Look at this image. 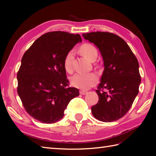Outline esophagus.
Instances as JSON below:
<instances>
[{"label": "esophagus", "mask_w": 156, "mask_h": 156, "mask_svg": "<svg viewBox=\"0 0 156 156\" xmlns=\"http://www.w3.org/2000/svg\"><path fill=\"white\" fill-rule=\"evenodd\" d=\"M80 94H82V95H84V94H87L88 92L86 91V90H80Z\"/></svg>", "instance_id": "1"}]
</instances>
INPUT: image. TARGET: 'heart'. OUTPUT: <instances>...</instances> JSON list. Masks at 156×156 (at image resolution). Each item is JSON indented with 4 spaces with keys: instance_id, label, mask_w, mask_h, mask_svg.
Returning a JSON list of instances; mask_svg holds the SVG:
<instances>
[{
    "instance_id": "b5f03b06",
    "label": "heart",
    "mask_w": 156,
    "mask_h": 156,
    "mask_svg": "<svg viewBox=\"0 0 156 156\" xmlns=\"http://www.w3.org/2000/svg\"><path fill=\"white\" fill-rule=\"evenodd\" d=\"M80 51L84 57L91 62L94 61L97 58L98 51L94 45L90 44H84L81 45ZM74 51H69L66 54L64 59V68L68 72L72 71V61L74 59ZM98 77L93 72L90 73H77L71 78L72 84L75 87L82 90H87L97 83Z\"/></svg>"
}]
</instances>
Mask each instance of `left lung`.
Instances as JSON below:
<instances>
[{
    "mask_svg": "<svg viewBox=\"0 0 156 156\" xmlns=\"http://www.w3.org/2000/svg\"><path fill=\"white\" fill-rule=\"evenodd\" d=\"M82 36L98 48L105 67L96 90L98 102L92 107V113L102 122L117 121L127 113L139 93L141 76L137 59L117 35L97 31Z\"/></svg>",
    "mask_w": 156,
    "mask_h": 156,
    "instance_id": "8db88e82",
    "label": "left lung"
}]
</instances>
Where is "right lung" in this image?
Here are the masks:
<instances>
[{"instance_id":"1","label":"right lung","mask_w":156,"mask_h":156,"mask_svg":"<svg viewBox=\"0 0 156 156\" xmlns=\"http://www.w3.org/2000/svg\"><path fill=\"white\" fill-rule=\"evenodd\" d=\"M79 34L52 31L36 39L23 55L17 72V92L28 113L43 123L63 118L78 88L68 87L64 66L66 54L78 42Z\"/></svg>"}]
</instances>
